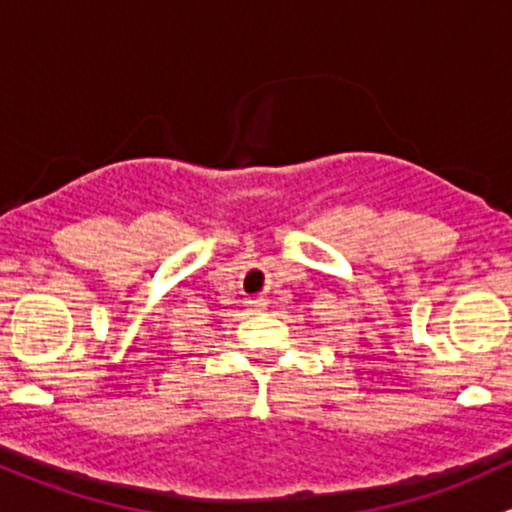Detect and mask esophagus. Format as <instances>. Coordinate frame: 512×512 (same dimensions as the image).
I'll return each instance as SVG.
<instances>
[{"instance_id":"1","label":"esophagus","mask_w":512,"mask_h":512,"mask_svg":"<svg viewBox=\"0 0 512 512\" xmlns=\"http://www.w3.org/2000/svg\"><path fill=\"white\" fill-rule=\"evenodd\" d=\"M252 304H255V306H260V301H252Z\"/></svg>"}]
</instances>
